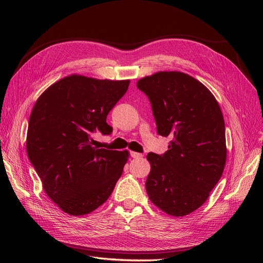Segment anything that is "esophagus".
I'll return each mask as SVG.
<instances>
[{"label": "esophagus", "instance_id": "1", "mask_svg": "<svg viewBox=\"0 0 263 263\" xmlns=\"http://www.w3.org/2000/svg\"><path fill=\"white\" fill-rule=\"evenodd\" d=\"M131 157L133 158V159H141V158H143V155L142 154H139V153H134V151H131Z\"/></svg>", "mask_w": 263, "mask_h": 263}]
</instances>
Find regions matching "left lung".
<instances>
[{
  "label": "left lung",
  "instance_id": "8db88e82",
  "mask_svg": "<svg viewBox=\"0 0 263 263\" xmlns=\"http://www.w3.org/2000/svg\"><path fill=\"white\" fill-rule=\"evenodd\" d=\"M137 87L148 96L158 133L172 139L164 155L147 156L148 197L168 215H187L208 199L225 168L222 110L202 83L180 71L145 77Z\"/></svg>",
  "mask_w": 263,
  "mask_h": 263
}]
</instances>
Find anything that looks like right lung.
I'll use <instances>...</instances> for the list:
<instances>
[{"instance_id":"1","label":"right lung","mask_w":263,"mask_h":263,"mask_svg":"<svg viewBox=\"0 0 263 263\" xmlns=\"http://www.w3.org/2000/svg\"><path fill=\"white\" fill-rule=\"evenodd\" d=\"M129 84L71 74L48 87L32 109L27 156L47 195L67 214L96 210L122 174L129 151L97 147L93 135L112 133L106 116Z\"/></svg>"}]
</instances>
